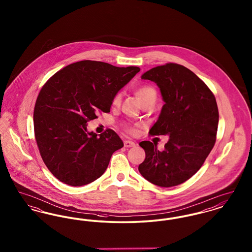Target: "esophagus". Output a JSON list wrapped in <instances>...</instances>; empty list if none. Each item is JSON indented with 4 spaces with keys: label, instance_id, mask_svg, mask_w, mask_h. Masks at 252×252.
Returning a JSON list of instances; mask_svg holds the SVG:
<instances>
[{
    "label": "esophagus",
    "instance_id": "esophagus-1",
    "mask_svg": "<svg viewBox=\"0 0 252 252\" xmlns=\"http://www.w3.org/2000/svg\"><path fill=\"white\" fill-rule=\"evenodd\" d=\"M124 144H125V147H133V146L136 145V143L127 140V141H125V142H124Z\"/></svg>",
    "mask_w": 252,
    "mask_h": 252
}]
</instances>
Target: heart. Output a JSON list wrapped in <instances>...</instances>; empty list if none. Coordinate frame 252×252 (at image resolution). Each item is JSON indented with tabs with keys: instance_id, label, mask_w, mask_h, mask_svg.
Returning a JSON list of instances; mask_svg holds the SVG:
<instances>
[{
	"instance_id": "b5f03b06",
	"label": "heart",
	"mask_w": 252,
	"mask_h": 252,
	"mask_svg": "<svg viewBox=\"0 0 252 252\" xmlns=\"http://www.w3.org/2000/svg\"><path fill=\"white\" fill-rule=\"evenodd\" d=\"M135 94L137 96V98L139 99V101L141 102L142 105L146 104V103H153L155 104L158 98V94H157L156 89L150 85H142L139 86L138 88H136L135 90ZM121 98L122 95L121 94H117L113 98V105L117 106L119 105L121 102ZM126 130L129 133L135 132V128L132 127L130 126H126Z\"/></svg>"
}]
</instances>
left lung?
Returning a JSON list of instances; mask_svg holds the SVG:
<instances>
[{
  "mask_svg": "<svg viewBox=\"0 0 252 252\" xmlns=\"http://www.w3.org/2000/svg\"><path fill=\"white\" fill-rule=\"evenodd\" d=\"M142 79L155 82L165 103L149 134L169 135V140L163 151L156 143H140L145 158L139 171L159 187L180 185L200 169L216 144V97L195 73L176 63L152 68Z\"/></svg>",
  "mask_w": 252,
  "mask_h": 252,
  "instance_id": "left-lung-1",
  "label": "left lung"
}]
</instances>
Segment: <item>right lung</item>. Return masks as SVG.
I'll list each match as a JSON object with an SVG mask.
<instances>
[{
  "label": "right lung",
  "mask_w": 252,
  "mask_h": 252,
  "mask_svg": "<svg viewBox=\"0 0 252 252\" xmlns=\"http://www.w3.org/2000/svg\"><path fill=\"white\" fill-rule=\"evenodd\" d=\"M139 72V67L82 60L43 85L34 108V131L40 156L58 180L83 186L105 173L124 143L112 129L97 136L87 124L99 111L109 112L114 96Z\"/></svg>",
  "instance_id": "add662e5"
}]
</instances>
